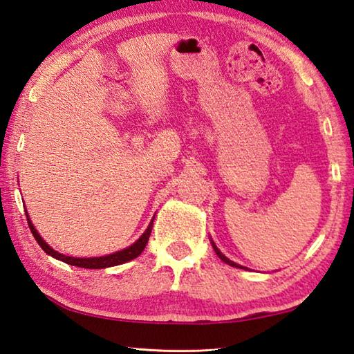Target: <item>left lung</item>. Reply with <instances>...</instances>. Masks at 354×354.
<instances>
[{
	"instance_id": "8db88e82",
	"label": "left lung",
	"mask_w": 354,
	"mask_h": 354,
	"mask_svg": "<svg viewBox=\"0 0 354 354\" xmlns=\"http://www.w3.org/2000/svg\"><path fill=\"white\" fill-rule=\"evenodd\" d=\"M212 246H214V249H215V252H216V255L218 257H220V259L224 261V263H227V265H230V266H235V268H241V269H244L243 266H240V265H236V263H234L232 260H229L227 259V257H224L221 252H220V249H218L216 246H215V243L214 241H212Z\"/></svg>"
}]
</instances>
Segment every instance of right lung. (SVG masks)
I'll use <instances>...</instances> for the list:
<instances>
[{"mask_svg":"<svg viewBox=\"0 0 354 354\" xmlns=\"http://www.w3.org/2000/svg\"><path fill=\"white\" fill-rule=\"evenodd\" d=\"M26 218H28V224H29V229H30L32 235H34V239L37 240L38 244H40V248L44 250V252L49 254L50 257H54V259H57V260H62V261L68 263V265L86 268V269H104V268H110V266H118V265H122V263H127V261H130L133 259H136V257L142 254V250L145 249L147 243H149L151 227H153V220H151L150 226L147 227V230L142 234V236H140V239L136 243L131 244L130 248L118 250V252L105 255V257H93V259H75V257H68V255H63L60 252H57V250H54L53 248L48 246L46 241H44L41 236L38 235V232L34 227V224H32L30 220H29L28 214H26Z\"/></svg>","mask_w":354,"mask_h":354,"instance_id":"add662e5","label":"right lung"}]
</instances>
